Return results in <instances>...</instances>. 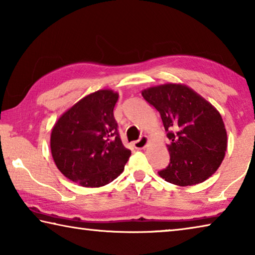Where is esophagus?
I'll list each match as a JSON object with an SVG mask.
<instances>
[{
    "label": "esophagus",
    "instance_id": "34e87169",
    "mask_svg": "<svg viewBox=\"0 0 255 255\" xmlns=\"http://www.w3.org/2000/svg\"><path fill=\"white\" fill-rule=\"evenodd\" d=\"M148 144V137L147 136H141L139 139L133 141V147L137 149H143Z\"/></svg>",
    "mask_w": 255,
    "mask_h": 255
}]
</instances>
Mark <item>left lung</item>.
I'll return each instance as SVG.
<instances>
[{"label": "left lung", "instance_id": "1", "mask_svg": "<svg viewBox=\"0 0 255 255\" xmlns=\"http://www.w3.org/2000/svg\"><path fill=\"white\" fill-rule=\"evenodd\" d=\"M161 115L170 164L161 178L180 187L204 182L221 165L227 148V133L217 109L183 84L167 83L141 91Z\"/></svg>", "mask_w": 255, "mask_h": 255}]
</instances>
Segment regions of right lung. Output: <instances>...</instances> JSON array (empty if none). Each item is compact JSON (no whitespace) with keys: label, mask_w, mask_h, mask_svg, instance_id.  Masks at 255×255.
I'll return each instance as SVG.
<instances>
[{"label":"right lung","mask_w":255,"mask_h":255,"mask_svg":"<svg viewBox=\"0 0 255 255\" xmlns=\"http://www.w3.org/2000/svg\"><path fill=\"white\" fill-rule=\"evenodd\" d=\"M118 98L112 90L89 94L64 112L51 130L50 149L56 166L82 187L110 183L130 156L114 117Z\"/></svg>","instance_id":"right-lung-1"}]
</instances>
